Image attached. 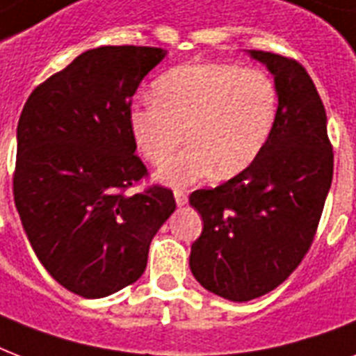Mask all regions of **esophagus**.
I'll list each match as a JSON object with an SVG mask.
<instances>
[{
  "instance_id": "34e87169",
  "label": "esophagus",
  "mask_w": 356,
  "mask_h": 356,
  "mask_svg": "<svg viewBox=\"0 0 356 356\" xmlns=\"http://www.w3.org/2000/svg\"><path fill=\"white\" fill-rule=\"evenodd\" d=\"M173 195H175V203H177V207H184L188 203V194L183 192V190H175Z\"/></svg>"
}]
</instances>
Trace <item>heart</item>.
I'll use <instances>...</instances> for the list:
<instances>
[{
	"label": "heart",
	"mask_w": 356,
	"mask_h": 356,
	"mask_svg": "<svg viewBox=\"0 0 356 356\" xmlns=\"http://www.w3.org/2000/svg\"><path fill=\"white\" fill-rule=\"evenodd\" d=\"M151 92L153 99L129 111L131 136L155 166L187 138L189 147L156 173L177 188L212 173L229 179L245 172L266 149L279 116L270 75L234 64L175 66L156 77Z\"/></svg>",
	"instance_id": "heart-1"
}]
</instances>
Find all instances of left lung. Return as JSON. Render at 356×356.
Segmentation results:
<instances>
[{"label": "left lung", "mask_w": 356, "mask_h": 356, "mask_svg": "<svg viewBox=\"0 0 356 356\" xmlns=\"http://www.w3.org/2000/svg\"><path fill=\"white\" fill-rule=\"evenodd\" d=\"M248 53L273 75L279 94L273 134L245 172L190 195L203 218L190 270L209 292L236 303L275 290L298 268L332 181L325 107L307 70L275 53Z\"/></svg>", "instance_id": "left-lung-1"}]
</instances>
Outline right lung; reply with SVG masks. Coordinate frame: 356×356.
Here are the masks:
<instances>
[{
    "mask_svg": "<svg viewBox=\"0 0 356 356\" xmlns=\"http://www.w3.org/2000/svg\"><path fill=\"white\" fill-rule=\"evenodd\" d=\"M161 47L102 46L38 85L18 122L14 203L47 273L81 298L138 281L149 243L175 211L162 186L125 194L144 177L129 111Z\"/></svg>",
    "mask_w": 356,
    "mask_h": 356,
    "instance_id": "add662e5",
    "label": "right lung"
}]
</instances>
